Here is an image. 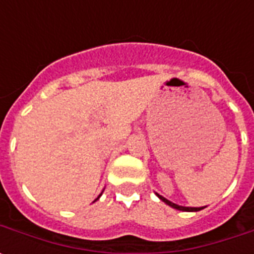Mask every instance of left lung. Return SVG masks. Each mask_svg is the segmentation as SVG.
Here are the masks:
<instances>
[{"label": "left lung", "instance_id": "left-lung-1", "mask_svg": "<svg viewBox=\"0 0 254 254\" xmlns=\"http://www.w3.org/2000/svg\"><path fill=\"white\" fill-rule=\"evenodd\" d=\"M157 196L161 199L162 201H165L167 205H170V207H173V208L175 209H179V211H187V212H196V211H200V209L205 208V207H183V205H178L175 204V203H173V201L167 200L166 197H163L162 195H159V193H157Z\"/></svg>", "mask_w": 254, "mask_h": 254}]
</instances>
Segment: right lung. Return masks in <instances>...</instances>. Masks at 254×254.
I'll list each match as a JSON object with an SVG mask.
<instances>
[{"label": "right lung", "mask_w": 254, "mask_h": 254, "mask_svg": "<svg viewBox=\"0 0 254 254\" xmlns=\"http://www.w3.org/2000/svg\"><path fill=\"white\" fill-rule=\"evenodd\" d=\"M100 195H101V193H100ZM100 195H99V197H100ZM99 197H97V199H99ZM97 199H96V200H97Z\"/></svg>", "instance_id": "add662e5"}]
</instances>
